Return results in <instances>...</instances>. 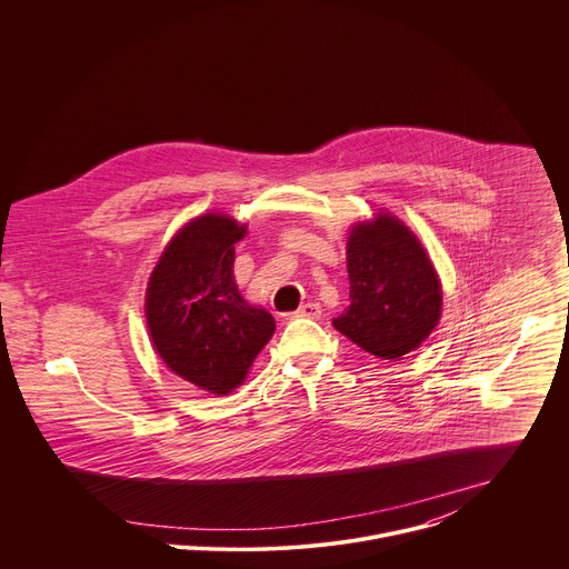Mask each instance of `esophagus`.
<instances>
[{"label":"esophagus","mask_w":569,"mask_h":569,"mask_svg":"<svg viewBox=\"0 0 569 569\" xmlns=\"http://www.w3.org/2000/svg\"><path fill=\"white\" fill-rule=\"evenodd\" d=\"M322 316V307L318 305V302H307V305H302L296 313H293V318H311V320H318Z\"/></svg>","instance_id":"34e87169"}]
</instances>
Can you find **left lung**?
I'll return each mask as SVG.
<instances>
[{
  "mask_svg": "<svg viewBox=\"0 0 569 569\" xmlns=\"http://www.w3.org/2000/svg\"><path fill=\"white\" fill-rule=\"evenodd\" d=\"M350 307L332 326L366 352L401 359L438 325L442 289L420 241L397 217L359 223L348 239Z\"/></svg>",
  "mask_w": 569,
  "mask_h": 569,
  "instance_id": "obj_1",
  "label": "left lung"
}]
</instances>
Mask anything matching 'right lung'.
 I'll list each match as a JSON object with an SVG mask.
<instances>
[{
    "label": "right lung",
    "instance_id": "add662e5",
    "mask_svg": "<svg viewBox=\"0 0 569 569\" xmlns=\"http://www.w3.org/2000/svg\"><path fill=\"white\" fill-rule=\"evenodd\" d=\"M243 237L226 214L192 219L163 249L147 289V325L163 363L219 397L243 383L276 330L271 313L247 305L234 282Z\"/></svg>",
    "mask_w": 569,
    "mask_h": 569
}]
</instances>
